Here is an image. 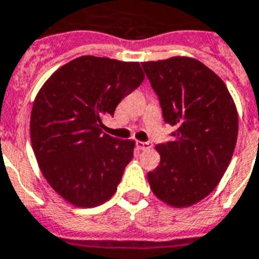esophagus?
Here are the masks:
<instances>
[{"label":"esophagus","instance_id":"obj_1","mask_svg":"<svg viewBox=\"0 0 259 259\" xmlns=\"http://www.w3.org/2000/svg\"><path fill=\"white\" fill-rule=\"evenodd\" d=\"M137 147L140 150H149L151 147L150 142H142V141H137Z\"/></svg>","mask_w":259,"mask_h":259}]
</instances>
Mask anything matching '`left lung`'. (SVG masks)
<instances>
[{
	"label": "left lung",
	"mask_w": 259,
	"mask_h": 259,
	"mask_svg": "<svg viewBox=\"0 0 259 259\" xmlns=\"http://www.w3.org/2000/svg\"><path fill=\"white\" fill-rule=\"evenodd\" d=\"M174 140L159 143V166L147 174L150 188L172 208L207 197L229 166L238 134V113L225 82L188 56L143 62Z\"/></svg>",
	"instance_id": "1"
}]
</instances>
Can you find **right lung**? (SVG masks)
Masks as SVG:
<instances>
[{
  "label": "right lung",
  "instance_id": "1",
  "mask_svg": "<svg viewBox=\"0 0 259 259\" xmlns=\"http://www.w3.org/2000/svg\"><path fill=\"white\" fill-rule=\"evenodd\" d=\"M138 62L85 55L56 69L39 89L30 138L40 172L60 197L93 208L114 195L136 142L103 133V117L141 85Z\"/></svg>",
  "mask_w": 259,
  "mask_h": 259
}]
</instances>
